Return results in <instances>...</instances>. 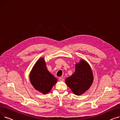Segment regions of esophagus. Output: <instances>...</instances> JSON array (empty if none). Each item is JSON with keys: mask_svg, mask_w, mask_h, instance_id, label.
Listing matches in <instances>:
<instances>
[{"mask_svg": "<svg viewBox=\"0 0 120 120\" xmlns=\"http://www.w3.org/2000/svg\"><path fill=\"white\" fill-rule=\"evenodd\" d=\"M59 81H64V78H63V77H59Z\"/></svg>", "mask_w": 120, "mask_h": 120, "instance_id": "1", "label": "esophagus"}]
</instances>
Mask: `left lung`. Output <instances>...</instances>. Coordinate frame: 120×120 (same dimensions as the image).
<instances>
[{
    "mask_svg": "<svg viewBox=\"0 0 120 120\" xmlns=\"http://www.w3.org/2000/svg\"><path fill=\"white\" fill-rule=\"evenodd\" d=\"M94 80L93 72L88 63L84 59L75 64V71L71 76L66 78L67 85L75 95L79 96L89 90Z\"/></svg>",
    "mask_w": 120,
    "mask_h": 120,
    "instance_id": "obj_1",
    "label": "left lung"
}]
</instances>
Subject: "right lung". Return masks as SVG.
I'll list each match as a JSON object with an SVG mask.
<instances>
[{
  "instance_id": "obj_1",
  "label": "right lung",
  "mask_w": 120,
  "mask_h": 120,
  "mask_svg": "<svg viewBox=\"0 0 120 120\" xmlns=\"http://www.w3.org/2000/svg\"><path fill=\"white\" fill-rule=\"evenodd\" d=\"M29 77L34 89L43 94L49 92L57 81V78L48 70L43 57L36 62L30 72Z\"/></svg>"
}]
</instances>
